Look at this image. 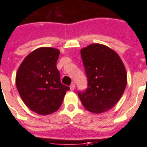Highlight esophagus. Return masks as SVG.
Segmentation results:
<instances>
[{
	"label": "esophagus",
	"instance_id": "obj_1",
	"mask_svg": "<svg viewBox=\"0 0 147 147\" xmlns=\"http://www.w3.org/2000/svg\"><path fill=\"white\" fill-rule=\"evenodd\" d=\"M75 88H76V86H75V84H71L70 89H71V91H73L74 89H75Z\"/></svg>",
	"mask_w": 147,
	"mask_h": 147
}]
</instances>
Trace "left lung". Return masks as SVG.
<instances>
[{
	"mask_svg": "<svg viewBox=\"0 0 147 147\" xmlns=\"http://www.w3.org/2000/svg\"><path fill=\"white\" fill-rule=\"evenodd\" d=\"M88 88L78 91L86 109L102 113L112 108L127 86V72L119 55L105 45L93 44L81 50Z\"/></svg>",
	"mask_w": 147,
	"mask_h": 147,
	"instance_id": "obj_1",
	"label": "left lung"
}]
</instances>
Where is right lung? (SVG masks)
I'll use <instances>...</instances> for the list:
<instances>
[{
	"label": "right lung",
	"mask_w": 147,
	"mask_h": 147,
	"mask_svg": "<svg viewBox=\"0 0 147 147\" xmlns=\"http://www.w3.org/2000/svg\"><path fill=\"white\" fill-rule=\"evenodd\" d=\"M58 49L40 48L25 57L16 76V88L24 102L41 115L55 112L70 88L60 82L56 62Z\"/></svg>",
	"instance_id": "add662e5"
}]
</instances>
